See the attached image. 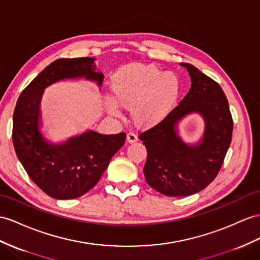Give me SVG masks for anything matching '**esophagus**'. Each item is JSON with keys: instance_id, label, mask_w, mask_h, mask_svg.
Segmentation results:
<instances>
[{"instance_id": "34e87169", "label": "esophagus", "mask_w": 260, "mask_h": 260, "mask_svg": "<svg viewBox=\"0 0 260 260\" xmlns=\"http://www.w3.org/2000/svg\"><path fill=\"white\" fill-rule=\"evenodd\" d=\"M138 141V137H137V135L135 134V133H133V132H131V133H128L127 134V142L128 143H136Z\"/></svg>"}]
</instances>
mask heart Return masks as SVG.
I'll return each mask as SVG.
<instances>
[{
    "label": "heart",
    "instance_id": "1",
    "mask_svg": "<svg viewBox=\"0 0 260 260\" xmlns=\"http://www.w3.org/2000/svg\"><path fill=\"white\" fill-rule=\"evenodd\" d=\"M111 90L117 103L132 108L133 118L138 124L154 125L176 108L181 81L176 73L166 72L156 64L133 63L115 72L111 80ZM115 103L113 100L106 102L112 113L117 112Z\"/></svg>",
    "mask_w": 260,
    "mask_h": 260
}]
</instances>
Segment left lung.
<instances>
[{"label":"left lung","mask_w":260,"mask_h":260,"mask_svg":"<svg viewBox=\"0 0 260 260\" xmlns=\"http://www.w3.org/2000/svg\"><path fill=\"white\" fill-rule=\"evenodd\" d=\"M180 64L191 78L187 95L162 121L139 135L148 154L146 181L168 197H187L208 187L222 167L233 134L229 101L219 84L194 66ZM190 112L201 114L206 123L203 141L194 146L183 143L175 131Z\"/></svg>","instance_id":"obj_1"}]
</instances>
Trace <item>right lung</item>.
<instances>
[{
	"mask_svg": "<svg viewBox=\"0 0 260 260\" xmlns=\"http://www.w3.org/2000/svg\"><path fill=\"white\" fill-rule=\"evenodd\" d=\"M94 58L57 59L39 73L19 95L13 114V145L27 175L46 194L69 200L83 196L99 182L126 134L103 135L89 131L60 145L45 141L39 132V105L45 88L64 79L103 82Z\"/></svg>",
	"mask_w": 260,
	"mask_h": 260,
	"instance_id": "1",
	"label": "right lung"
}]
</instances>
